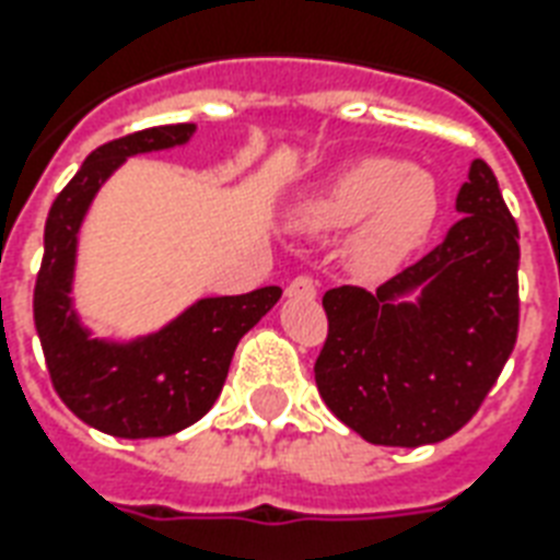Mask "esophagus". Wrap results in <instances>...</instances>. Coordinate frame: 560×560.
Returning <instances> with one entry per match:
<instances>
[{
  "label": "esophagus",
  "instance_id": "esophagus-1",
  "mask_svg": "<svg viewBox=\"0 0 560 560\" xmlns=\"http://www.w3.org/2000/svg\"><path fill=\"white\" fill-rule=\"evenodd\" d=\"M290 299H314L316 296V281L311 276H296V279L288 284Z\"/></svg>",
  "mask_w": 560,
  "mask_h": 560
}]
</instances>
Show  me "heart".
Returning <instances> with one entry per match:
<instances>
[{"mask_svg":"<svg viewBox=\"0 0 560 560\" xmlns=\"http://www.w3.org/2000/svg\"><path fill=\"white\" fill-rule=\"evenodd\" d=\"M439 211V191L427 171L404 160L369 156L307 197L296 209L305 232H340L364 220L351 241V261L360 272L377 276L398 267L427 237Z\"/></svg>","mask_w":560,"mask_h":560,"instance_id":"heart-1","label":"heart"}]
</instances>
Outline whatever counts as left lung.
<instances>
[{
    "label": "left lung",
    "instance_id": "1",
    "mask_svg": "<svg viewBox=\"0 0 560 560\" xmlns=\"http://www.w3.org/2000/svg\"><path fill=\"white\" fill-rule=\"evenodd\" d=\"M465 214L444 241L369 293L328 290L316 389L366 442L435 444L468 424L517 342V223L494 171L470 162Z\"/></svg>",
    "mask_w": 560,
    "mask_h": 560
}]
</instances>
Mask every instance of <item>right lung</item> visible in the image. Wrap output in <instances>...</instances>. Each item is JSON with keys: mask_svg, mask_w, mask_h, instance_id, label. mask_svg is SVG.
<instances>
[{"mask_svg": "<svg viewBox=\"0 0 560 560\" xmlns=\"http://www.w3.org/2000/svg\"><path fill=\"white\" fill-rule=\"evenodd\" d=\"M194 125L121 136L92 151L46 220V253L34 288V325L57 395L83 424L118 439H160L200 421L218 400L237 342L276 302L281 288L244 296L197 299L160 331L98 340L74 307L78 232L101 186L130 156L179 148Z\"/></svg>", "mask_w": 560, "mask_h": 560, "instance_id": "add662e5", "label": "right lung"}]
</instances>
